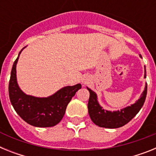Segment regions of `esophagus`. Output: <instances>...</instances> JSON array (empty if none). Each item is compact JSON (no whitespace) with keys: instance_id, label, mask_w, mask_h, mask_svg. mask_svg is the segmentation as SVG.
<instances>
[{"instance_id":"34e87169","label":"esophagus","mask_w":156,"mask_h":156,"mask_svg":"<svg viewBox=\"0 0 156 156\" xmlns=\"http://www.w3.org/2000/svg\"><path fill=\"white\" fill-rule=\"evenodd\" d=\"M89 80H90V79H89L88 77H83L82 80V82H83V83H85V84H86V83H87L88 81Z\"/></svg>"}]
</instances>
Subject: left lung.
Listing matches in <instances>:
<instances>
[{"label":"left lung","mask_w":156,"mask_h":156,"mask_svg":"<svg viewBox=\"0 0 156 156\" xmlns=\"http://www.w3.org/2000/svg\"><path fill=\"white\" fill-rule=\"evenodd\" d=\"M144 77L146 78L145 66H144ZM87 88L90 92L87 108L88 113L90 119L97 126L100 127L110 128V129L121 127L131 120L138 113L140 108H142L147 95V83H146L144 91L140 95V98L136 101L135 103L120 110L112 112L103 109L102 107L99 105L96 93L90 88Z\"/></svg>","instance_id":"8db88e82"}]
</instances>
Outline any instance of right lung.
<instances>
[{
  "mask_svg": "<svg viewBox=\"0 0 156 156\" xmlns=\"http://www.w3.org/2000/svg\"><path fill=\"white\" fill-rule=\"evenodd\" d=\"M23 48L14 62L11 72L8 92L14 109L24 121L37 127H51L58 124L63 118L66 107L80 83L64 87L47 98H37L25 94L20 89L16 78V65Z\"/></svg>",
  "mask_w": 156,
  "mask_h": 156,
  "instance_id": "add662e5",
  "label": "right lung"
}]
</instances>
